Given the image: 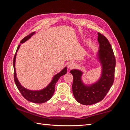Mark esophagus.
Returning <instances> with one entry per match:
<instances>
[{"label":"esophagus","mask_w":130,"mask_h":130,"mask_svg":"<svg viewBox=\"0 0 130 130\" xmlns=\"http://www.w3.org/2000/svg\"><path fill=\"white\" fill-rule=\"evenodd\" d=\"M74 66H75V64L73 62H69L68 64V68L69 69H72L73 68H74Z\"/></svg>","instance_id":"1"}]
</instances>
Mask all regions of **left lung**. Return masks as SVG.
Wrapping results in <instances>:
<instances>
[{"mask_svg":"<svg viewBox=\"0 0 130 130\" xmlns=\"http://www.w3.org/2000/svg\"><path fill=\"white\" fill-rule=\"evenodd\" d=\"M99 50L96 58L101 66L99 78L90 84L84 83L82 79L84 72L77 69L70 70L73 76L72 90L75 100L81 104L91 105L103 100L111 88L114 81L116 59L108 40L98 32Z\"/></svg>","mask_w":130,"mask_h":130,"instance_id":"obj_1","label":"left lung"}]
</instances>
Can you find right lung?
Masks as SVG:
<instances>
[{
  "label": "right lung",
  "mask_w": 130,
  "mask_h": 130,
  "mask_svg": "<svg viewBox=\"0 0 130 130\" xmlns=\"http://www.w3.org/2000/svg\"><path fill=\"white\" fill-rule=\"evenodd\" d=\"M35 34V32H34L30 34L28 36H26L24 37L23 40L21 41V43H22L25 42L26 41H27L30 39L31 36H32L33 35ZM21 44L19 45L16 53L15 54V55L13 58V68H14V82L15 84V85L17 87L19 92H21L22 95L23 96L25 99H26L27 100L29 101L32 102L33 103H36V104H42L45 103L46 101L49 100L51 98H52V96L55 92V86L56 82L59 80L62 76L64 75V74L67 73V67L63 69L61 71H60L59 73H57L55 75L53 76L52 81H50V83L48 85V86L42 89L39 90H31L27 89L21 84L20 82L18 81L17 77V74H16V70H15V59H16V56L17 53L19 49Z\"/></svg>",
  "instance_id": "right-lung-1"
}]
</instances>
